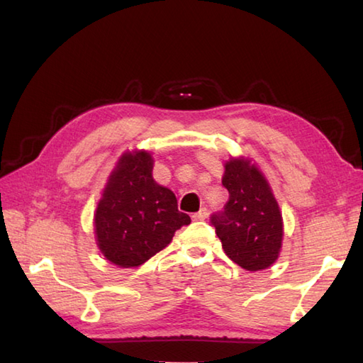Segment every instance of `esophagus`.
<instances>
[{
	"label": "esophagus",
	"instance_id": "obj_1",
	"mask_svg": "<svg viewBox=\"0 0 363 363\" xmlns=\"http://www.w3.org/2000/svg\"><path fill=\"white\" fill-rule=\"evenodd\" d=\"M191 218H194L195 221H203V220H206V218H207V209H206V207H203L201 211L191 215Z\"/></svg>",
	"mask_w": 363,
	"mask_h": 363
}]
</instances>
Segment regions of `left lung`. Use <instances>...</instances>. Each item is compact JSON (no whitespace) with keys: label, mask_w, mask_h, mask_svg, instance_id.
I'll return each instance as SVG.
<instances>
[{"label":"left lung","mask_w":363,"mask_h":363,"mask_svg":"<svg viewBox=\"0 0 363 363\" xmlns=\"http://www.w3.org/2000/svg\"><path fill=\"white\" fill-rule=\"evenodd\" d=\"M221 182L229 199L211 221L226 256L248 272L272 267L282 248L284 221L267 177L248 157H230Z\"/></svg>","instance_id":"1"}]
</instances>
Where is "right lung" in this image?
I'll use <instances>...</instances> for the list:
<instances>
[{
    "mask_svg": "<svg viewBox=\"0 0 363 363\" xmlns=\"http://www.w3.org/2000/svg\"><path fill=\"white\" fill-rule=\"evenodd\" d=\"M154 159L145 150L126 151L106 182L95 211V237L103 256L121 268L145 264L190 225L169 189L152 177Z\"/></svg>",
    "mask_w": 363,
    "mask_h": 363,
    "instance_id": "1",
    "label": "right lung"
}]
</instances>
